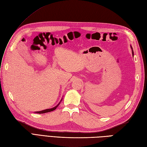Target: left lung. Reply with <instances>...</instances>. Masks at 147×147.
Returning <instances> with one entry per match:
<instances>
[{"label": "left lung", "instance_id": "1", "mask_svg": "<svg viewBox=\"0 0 147 147\" xmlns=\"http://www.w3.org/2000/svg\"><path fill=\"white\" fill-rule=\"evenodd\" d=\"M130 47H131V52H132V55H133V57H134V51H133V49H132V47L131 46H130Z\"/></svg>", "mask_w": 147, "mask_h": 147}]
</instances>
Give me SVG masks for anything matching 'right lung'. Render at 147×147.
Segmentation results:
<instances>
[{
  "instance_id": "right-lung-1",
  "label": "right lung",
  "mask_w": 147,
  "mask_h": 147,
  "mask_svg": "<svg viewBox=\"0 0 147 147\" xmlns=\"http://www.w3.org/2000/svg\"><path fill=\"white\" fill-rule=\"evenodd\" d=\"M62 99H61V100H60V102L57 104L55 107H53V108L52 109H45V110H41V111H38V112H35V113H39V114H41V113H47V112H52V111H53L54 110H55L57 109V107H58L59 105V104L60 103V102H62Z\"/></svg>"
}]
</instances>
